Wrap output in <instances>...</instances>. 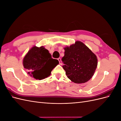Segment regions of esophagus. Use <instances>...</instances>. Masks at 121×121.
I'll return each mask as SVG.
<instances>
[{
	"label": "esophagus",
	"mask_w": 121,
	"mask_h": 121,
	"mask_svg": "<svg viewBox=\"0 0 121 121\" xmlns=\"http://www.w3.org/2000/svg\"><path fill=\"white\" fill-rule=\"evenodd\" d=\"M57 60H58V61H59V63L60 65H61L62 64V61H61V58H58Z\"/></svg>",
	"instance_id": "1"
}]
</instances>
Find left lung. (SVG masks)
I'll return each instance as SVG.
<instances>
[{"label": "left lung", "mask_w": 121, "mask_h": 121, "mask_svg": "<svg viewBox=\"0 0 121 121\" xmlns=\"http://www.w3.org/2000/svg\"><path fill=\"white\" fill-rule=\"evenodd\" d=\"M63 68L68 78L77 84L84 83L92 78L97 65V58L88 47L81 41L64 48Z\"/></svg>", "instance_id": "1"}]
</instances>
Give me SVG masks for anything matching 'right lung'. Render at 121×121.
I'll return each mask as SVG.
<instances>
[{"instance_id": "add662e5", "label": "right lung", "mask_w": 121, "mask_h": 121, "mask_svg": "<svg viewBox=\"0 0 121 121\" xmlns=\"http://www.w3.org/2000/svg\"><path fill=\"white\" fill-rule=\"evenodd\" d=\"M59 64L57 60L53 59L48 50L43 46H33L25 56L24 67L28 74L36 80L48 77L54 68Z\"/></svg>"}]
</instances>
